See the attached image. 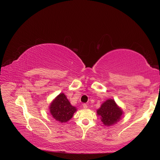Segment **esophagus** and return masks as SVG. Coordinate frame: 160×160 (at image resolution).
<instances>
[{"instance_id": "1", "label": "esophagus", "mask_w": 160, "mask_h": 160, "mask_svg": "<svg viewBox=\"0 0 160 160\" xmlns=\"http://www.w3.org/2000/svg\"><path fill=\"white\" fill-rule=\"evenodd\" d=\"M83 108L84 109H87L88 108V105L86 104H83Z\"/></svg>"}]
</instances>
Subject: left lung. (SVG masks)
I'll return each mask as SVG.
<instances>
[{
	"mask_svg": "<svg viewBox=\"0 0 160 160\" xmlns=\"http://www.w3.org/2000/svg\"><path fill=\"white\" fill-rule=\"evenodd\" d=\"M97 113L100 117L103 124L109 127L119 121L123 112L114 100L108 99L98 109Z\"/></svg>",
	"mask_w": 160,
	"mask_h": 160,
	"instance_id": "left-lung-1",
	"label": "left lung"
}]
</instances>
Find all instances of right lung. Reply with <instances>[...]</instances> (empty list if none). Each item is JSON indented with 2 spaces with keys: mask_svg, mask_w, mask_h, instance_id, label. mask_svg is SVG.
Wrapping results in <instances>:
<instances>
[{
  "mask_svg": "<svg viewBox=\"0 0 160 160\" xmlns=\"http://www.w3.org/2000/svg\"><path fill=\"white\" fill-rule=\"evenodd\" d=\"M49 110L53 118L62 123L69 121L77 112V108L71 104L64 93H60L53 100Z\"/></svg>",
  "mask_w": 160,
  "mask_h": 160,
  "instance_id": "add662e5",
  "label": "right lung"
}]
</instances>
